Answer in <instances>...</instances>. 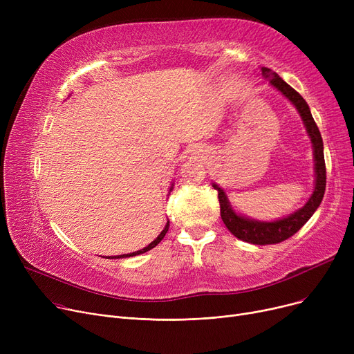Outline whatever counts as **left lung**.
<instances>
[{
  "mask_svg": "<svg viewBox=\"0 0 354 354\" xmlns=\"http://www.w3.org/2000/svg\"><path fill=\"white\" fill-rule=\"evenodd\" d=\"M261 74L268 80V83L277 88L278 91L284 95L299 111L303 123L306 126L310 140L313 143V155H314V191L307 201L306 205L299 211L292 212L291 215L271 221H255L241 214H236L231 207V202L224 192V189L219 188L216 183H212L214 189L218 191V199L221 205V218L224 221L225 227L230 230L232 235L238 239L245 241V243L255 244V245H268V244H278L283 243L287 238L292 236L299 231L306 222L311 218V215L320 207V203L324 196L326 191V163H324V152H323V139L320 135V130L315 124L310 107L307 102L297 93L290 84H287L277 73L271 71L268 67H261Z\"/></svg>",
  "mask_w": 354,
  "mask_h": 354,
  "instance_id": "left-lung-1",
  "label": "left lung"
}]
</instances>
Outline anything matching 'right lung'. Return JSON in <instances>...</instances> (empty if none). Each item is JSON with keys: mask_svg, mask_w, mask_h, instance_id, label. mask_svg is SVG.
I'll list each match as a JSON object with an SVG mask.
<instances>
[{"mask_svg": "<svg viewBox=\"0 0 354 354\" xmlns=\"http://www.w3.org/2000/svg\"><path fill=\"white\" fill-rule=\"evenodd\" d=\"M172 188H174V183H172V187H171V191H172ZM167 230H169V221L166 222V225H165V228L162 230V232L158 235V238L155 239V241H152L151 244H149L147 247H145V248H142V250H139V251H135V252H130V254H123V255H116V257H106V258H110V259H113V258H126V257H135V255H139V254H143V252H146V251H149V250H152V248H155L160 241L163 239V236L166 235V232H167Z\"/></svg>", "mask_w": 354, "mask_h": 354, "instance_id": "1", "label": "right lung"}]
</instances>
